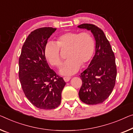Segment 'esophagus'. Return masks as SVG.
<instances>
[{"label":"esophagus","instance_id":"34e87169","mask_svg":"<svg viewBox=\"0 0 133 133\" xmlns=\"http://www.w3.org/2000/svg\"><path fill=\"white\" fill-rule=\"evenodd\" d=\"M63 79H64V80L65 82H68V81H70V77H64V78H63Z\"/></svg>","mask_w":133,"mask_h":133}]
</instances>
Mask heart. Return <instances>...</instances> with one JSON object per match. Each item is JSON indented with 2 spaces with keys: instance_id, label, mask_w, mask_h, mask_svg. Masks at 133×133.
Here are the masks:
<instances>
[{
  "instance_id": "obj_1",
  "label": "heart",
  "mask_w": 133,
  "mask_h": 133,
  "mask_svg": "<svg viewBox=\"0 0 133 133\" xmlns=\"http://www.w3.org/2000/svg\"><path fill=\"white\" fill-rule=\"evenodd\" d=\"M95 48L94 38L90 33L68 31L58 36L55 43H47L44 55L51 66L58 67L62 61L60 49L68 48L66 54L68 59L61 66L60 72L64 75H72L78 72L81 65L85 66L90 62Z\"/></svg>"
}]
</instances>
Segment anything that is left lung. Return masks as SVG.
I'll list each match as a JSON object with an SVG mask.
<instances>
[{"instance_id":"obj_1","label":"left lung","mask_w":133,"mask_h":133,"mask_svg":"<svg viewBox=\"0 0 133 133\" xmlns=\"http://www.w3.org/2000/svg\"><path fill=\"white\" fill-rule=\"evenodd\" d=\"M81 29L91 30L96 39V54L90 65L81 75V100L87 104L102 103L109 97L115 85V57L103 31L92 24H82Z\"/></svg>"}]
</instances>
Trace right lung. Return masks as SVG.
<instances>
[{"instance_id": "right-lung-1", "label": "right lung", "mask_w": 133, "mask_h": 133, "mask_svg": "<svg viewBox=\"0 0 133 133\" xmlns=\"http://www.w3.org/2000/svg\"><path fill=\"white\" fill-rule=\"evenodd\" d=\"M57 29L42 27L27 37L19 58V79L27 99L36 108L54 109L60 105L64 79L49 67L44 55L48 39Z\"/></svg>"}]
</instances>
